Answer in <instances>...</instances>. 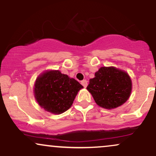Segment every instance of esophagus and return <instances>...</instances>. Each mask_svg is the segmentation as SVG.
<instances>
[{
    "label": "esophagus",
    "instance_id": "1",
    "mask_svg": "<svg viewBox=\"0 0 156 156\" xmlns=\"http://www.w3.org/2000/svg\"><path fill=\"white\" fill-rule=\"evenodd\" d=\"M81 84H82V86H83V87H84V88H86V87H87V81L86 80H82Z\"/></svg>",
    "mask_w": 156,
    "mask_h": 156
}]
</instances>
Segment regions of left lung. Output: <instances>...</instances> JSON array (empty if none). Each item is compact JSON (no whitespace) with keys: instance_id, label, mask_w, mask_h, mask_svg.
<instances>
[{"instance_id":"1","label":"left lung","mask_w":156,"mask_h":156,"mask_svg":"<svg viewBox=\"0 0 156 156\" xmlns=\"http://www.w3.org/2000/svg\"><path fill=\"white\" fill-rule=\"evenodd\" d=\"M87 89L99 106L112 109L128 101L132 82L125 71L114 67H102L95 73L94 78L89 80Z\"/></svg>"}]
</instances>
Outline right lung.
I'll use <instances>...</instances> for the list:
<instances>
[{"label": "right lung", "instance_id": "obj_1", "mask_svg": "<svg viewBox=\"0 0 156 156\" xmlns=\"http://www.w3.org/2000/svg\"><path fill=\"white\" fill-rule=\"evenodd\" d=\"M83 86L58 70H49L38 76L34 84V97L42 108L52 114L68 110Z\"/></svg>", "mask_w": 156, "mask_h": 156}]
</instances>
